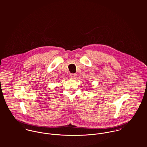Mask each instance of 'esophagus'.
I'll return each mask as SVG.
<instances>
[{
    "mask_svg": "<svg viewBox=\"0 0 147 147\" xmlns=\"http://www.w3.org/2000/svg\"><path fill=\"white\" fill-rule=\"evenodd\" d=\"M77 75L76 74H70L69 77H70V78L71 79V80H76V78H77Z\"/></svg>",
    "mask_w": 147,
    "mask_h": 147,
    "instance_id": "obj_1",
    "label": "esophagus"
}]
</instances>
